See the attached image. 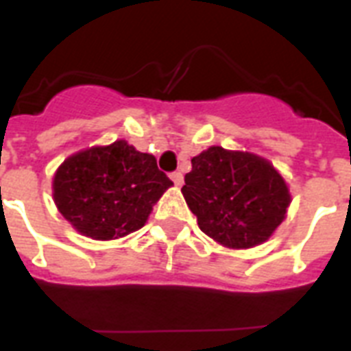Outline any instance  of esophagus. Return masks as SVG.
<instances>
[{
    "mask_svg": "<svg viewBox=\"0 0 351 351\" xmlns=\"http://www.w3.org/2000/svg\"><path fill=\"white\" fill-rule=\"evenodd\" d=\"M171 180L175 182V186H182L184 184V175L180 171H175V173H171Z\"/></svg>",
    "mask_w": 351,
    "mask_h": 351,
    "instance_id": "34e87169",
    "label": "esophagus"
}]
</instances>
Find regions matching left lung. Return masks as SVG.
<instances>
[{
    "label": "left lung",
    "mask_w": 351,
    "mask_h": 351,
    "mask_svg": "<svg viewBox=\"0 0 351 351\" xmlns=\"http://www.w3.org/2000/svg\"><path fill=\"white\" fill-rule=\"evenodd\" d=\"M191 164L182 193L200 230L220 244H262L286 217L288 187L264 158L209 147Z\"/></svg>",
    "instance_id": "8db88e82"
}]
</instances>
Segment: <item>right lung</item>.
<instances>
[{
    "label": "right lung",
    "mask_w": 351,
    "mask_h": 351,
    "mask_svg": "<svg viewBox=\"0 0 351 351\" xmlns=\"http://www.w3.org/2000/svg\"><path fill=\"white\" fill-rule=\"evenodd\" d=\"M171 186L153 154L140 153L123 140L73 154L52 182L60 213L80 233L96 240L140 230L153 204Z\"/></svg>",
    "instance_id": "add662e5"
}]
</instances>
